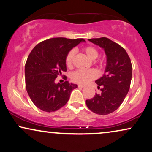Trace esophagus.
Instances as JSON below:
<instances>
[{
	"label": "esophagus",
	"mask_w": 152,
	"mask_h": 152,
	"mask_svg": "<svg viewBox=\"0 0 152 152\" xmlns=\"http://www.w3.org/2000/svg\"><path fill=\"white\" fill-rule=\"evenodd\" d=\"M78 87L79 88H85V86H82V85H78Z\"/></svg>",
	"instance_id": "esophagus-1"
}]
</instances>
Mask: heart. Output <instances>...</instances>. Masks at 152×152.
Instances as JSON below:
<instances>
[{
  "label": "heart",
  "instance_id": "1",
  "mask_svg": "<svg viewBox=\"0 0 152 152\" xmlns=\"http://www.w3.org/2000/svg\"><path fill=\"white\" fill-rule=\"evenodd\" d=\"M86 55L90 60H96L99 56V52L96 48L93 46H86L83 48ZM75 57V51L74 50H71L67 53L65 58V63L68 67H72ZM96 77V73L94 70H76L72 75V79L74 83L82 85L87 84L90 80L94 79Z\"/></svg>",
  "mask_w": 152,
  "mask_h": 152
}]
</instances>
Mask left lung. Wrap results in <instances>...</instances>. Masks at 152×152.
Listing matches in <instances>:
<instances>
[{"instance_id":"8db88e82","label":"left lung","mask_w":152,"mask_h":152,"mask_svg":"<svg viewBox=\"0 0 152 152\" xmlns=\"http://www.w3.org/2000/svg\"><path fill=\"white\" fill-rule=\"evenodd\" d=\"M104 49L106 66L102 77L96 83L102 93L86 100L88 108L99 115H108L116 110L128 93L132 77L130 58L124 48L106 37L88 39Z\"/></svg>"}]
</instances>
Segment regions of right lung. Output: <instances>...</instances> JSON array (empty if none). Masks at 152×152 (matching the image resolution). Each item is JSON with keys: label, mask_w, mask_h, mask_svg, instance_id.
<instances>
[{"label": "right lung", "mask_w": 152, "mask_h": 152, "mask_svg": "<svg viewBox=\"0 0 152 152\" xmlns=\"http://www.w3.org/2000/svg\"><path fill=\"white\" fill-rule=\"evenodd\" d=\"M83 39L56 37L37 44L28 56L25 65L26 88L32 103L45 112L59 110L67 103L72 91L78 88L68 81L62 84L55 79L66 71L67 53Z\"/></svg>", "instance_id": "obj_1"}]
</instances>
